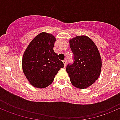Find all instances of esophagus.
<instances>
[{
	"mask_svg": "<svg viewBox=\"0 0 120 120\" xmlns=\"http://www.w3.org/2000/svg\"><path fill=\"white\" fill-rule=\"evenodd\" d=\"M63 63H64V67H65V66H66V65H67V61L64 60V61H63Z\"/></svg>",
	"mask_w": 120,
	"mask_h": 120,
	"instance_id": "34e87169",
	"label": "esophagus"
}]
</instances>
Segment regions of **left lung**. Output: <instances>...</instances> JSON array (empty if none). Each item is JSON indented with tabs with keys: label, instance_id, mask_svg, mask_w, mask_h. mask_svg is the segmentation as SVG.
<instances>
[{
	"label": "left lung",
	"instance_id": "obj_1",
	"mask_svg": "<svg viewBox=\"0 0 120 120\" xmlns=\"http://www.w3.org/2000/svg\"><path fill=\"white\" fill-rule=\"evenodd\" d=\"M74 55V62L67 66L71 83L79 89H85L99 77L101 58L97 47L91 39L85 35L77 36L69 40Z\"/></svg>",
	"mask_w": 120,
	"mask_h": 120
}]
</instances>
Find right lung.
I'll return each instance as SVG.
<instances>
[{
    "instance_id": "1",
    "label": "right lung",
    "mask_w": 120,
    "mask_h": 120,
    "mask_svg": "<svg viewBox=\"0 0 120 120\" xmlns=\"http://www.w3.org/2000/svg\"><path fill=\"white\" fill-rule=\"evenodd\" d=\"M56 38L41 32L33 39L24 51L22 68L29 83L35 88H44L52 83L55 75L64 67L53 47Z\"/></svg>"
}]
</instances>
